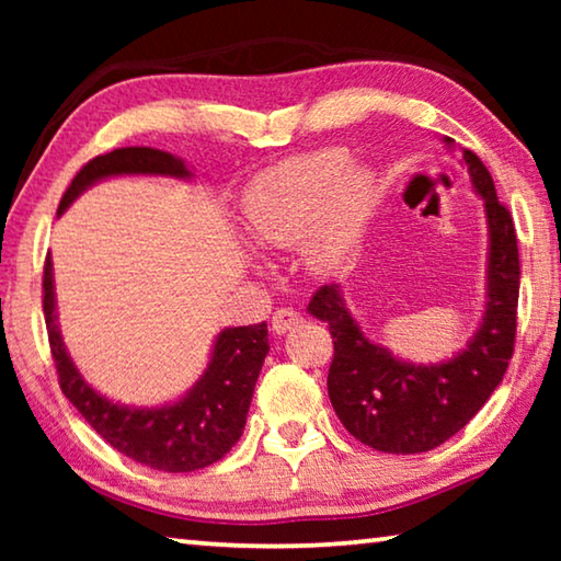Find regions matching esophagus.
<instances>
[{"mask_svg":"<svg viewBox=\"0 0 561 561\" xmlns=\"http://www.w3.org/2000/svg\"><path fill=\"white\" fill-rule=\"evenodd\" d=\"M301 314L299 311H294V309H277L272 314V331L277 336H282V334H287V331H291L294 327H299L301 324Z\"/></svg>","mask_w":561,"mask_h":561,"instance_id":"34e87169","label":"esophagus"}]
</instances>
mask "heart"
I'll return each instance as SVG.
<instances>
[{"label": "heart", "instance_id": "b5f03b06", "mask_svg": "<svg viewBox=\"0 0 561 561\" xmlns=\"http://www.w3.org/2000/svg\"><path fill=\"white\" fill-rule=\"evenodd\" d=\"M378 180L339 148L291 156L254 175L240 195V220L262 250L299 244L311 272L346 264L374 220Z\"/></svg>", "mask_w": 561, "mask_h": 561}]
</instances>
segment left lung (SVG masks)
<instances>
[{
	"instance_id": "1",
	"label": "left lung",
	"mask_w": 561,
	"mask_h": 561,
	"mask_svg": "<svg viewBox=\"0 0 561 561\" xmlns=\"http://www.w3.org/2000/svg\"><path fill=\"white\" fill-rule=\"evenodd\" d=\"M443 144L455 150L453 138ZM474 195L488 222L485 304L472 336L453 356L415 364L396 356L364 334L351 314L344 287L327 284L307 311L327 321L334 336L329 368V398L344 428L368 448L415 455L443 445L472 421L502 383L515 348L519 254L515 225L500 205L495 183L482 160L460 148Z\"/></svg>"
}]
</instances>
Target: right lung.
<instances>
[{"mask_svg":"<svg viewBox=\"0 0 561 561\" xmlns=\"http://www.w3.org/2000/svg\"><path fill=\"white\" fill-rule=\"evenodd\" d=\"M121 175H158L185 183L195 178L183 158L165 150L118 148L93 158L79 170L56 215L69 210L76 197L89 187ZM44 317L64 396L103 440L130 460L163 472H193L225 458L240 440L264 356L270 354L264 321L222 329L213 341L203 376L175 401L128 405L99 393L76 368L59 329L51 254L44 264Z\"/></svg>","mask_w":561,"mask_h":561,"instance_id":"obj_1","label":"right lung"}]
</instances>
